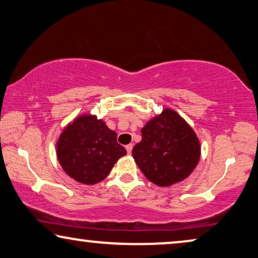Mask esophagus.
<instances>
[{
	"instance_id": "34e87169",
	"label": "esophagus",
	"mask_w": 258,
	"mask_h": 258,
	"mask_svg": "<svg viewBox=\"0 0 258 258\" xmlns=\"http://www.w3.org/2000/svg\"><path fill=\"white\" fill-rule=\"evenodd\" d=\"M132 149H133V145L132 144H130V145L126 146V151H127L128 154H131V152H132Z\"/></svg>"
}]
</instances>
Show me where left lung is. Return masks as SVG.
Segmentation results:
<instances>
[{
  "label": "left lung",
  "mask_w": 258,
  "mask_h": 258,
  "mask_svg": "<svg viewBox=\"0 0 258 258\" xmlns=\"http://www.w3.org/2000/svg\"><path fill=\"white\" fill-rule=\"evenodd\" d=\"M133 159L146 178L159 186L183 182L197 167L201 142L194 128L175 110L166 109L146 122Z\"/></svg>",
  "instance_id": "1"
}]
</instances>
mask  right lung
<instances>
[{
	"instance_id": "right-lung-1",
	"label": "right lung",
	"mask_w": 258,
	"mask_h": 258,
	"mask_svg": "<svg viewBox=\"0 0 258 258\" xmlns=\"http://www.w3.org/2000/svg\"><path fill=\"white\" fill-rule=\"evenodd\" d=\"M126 154V149L117 142V133L91 113L74 118L56 141L61 168L69 177L86 185L102 182Z\"/></svg>"
}]
</instances>
